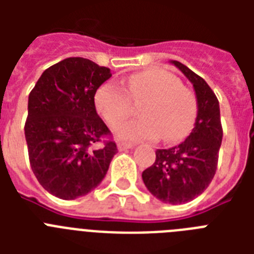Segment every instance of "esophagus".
<instances>
[{
  "instance_id": "34e87169",
  "label": "esophagus",
  "mask_w": 254,
  "mask_h": 254,
  "mask_svg": "<svg viewBox=\"0 0 254 254\" xmlns=\"http://www.w3.org/2000/svg\"><path fill=\"white\" fill-rule=\"evenodd\" d=\"M134 146L133 143H129V142H124V141H119L117 142V149L120 151H124V150H127V149H131V147Z\"/></svg>"
}]
</instances>
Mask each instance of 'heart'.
<instances>
[{
  "mask_svg": "<svg viewBox=\"0 0 254 254\" xmlns=\"http://www.w3.org/2000/svg\"><path fill=\"white\" fill-rule=\"evenodd\" d=\"M128 93L115 81L97 88L95 105L109 125L115 127L133 112V103L139 104L142 117L130 120L116 127V135L127 141H155L169 143L186 138L192 130L197 115V101L192 92L183 88L173 73L151 68L131 75L127 80Z\"/></svg>",
  "mask_w": 254,
  "mask_h": 254,
  "instance_id": "heart-1",
  "label": "heart"
}]
</instances>
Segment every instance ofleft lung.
<instances>
[{"mask_svg":"<svg viewBox=\"0 0 254 254\" xmlns=\"http://www.w3.org/2000/svg\"><path fill=\"white\" fill-rule=\"evenodd\" d=\"M193 87L197 115L192 131L170 149L155 151V162L142 173L146 189L169 204H183L199 196L216 173L223 139L219 100L203 77L181 62L171 61Z\"/></svg>","mask_w":254,"mask_h":254,"instance_id":"1","label":"left lung"}]
</instances>
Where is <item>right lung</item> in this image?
I'll use <instances>...</instances> for the list:
<instances>
[{
	"mask_svg": "<svg viewBox=\"0 0 254 254\" xmlns=\"http://www.w3.org/2000/svg\"><path fill=\"white\" fill-rule=\"evenodd\" d=\"M111 69L84 58H67L42 73L29 95L25 137L30 166L42 187L72 200L96 189L117 153L99 117L95 93Z\"/></svg>",
	"mask_w": 254,
	"mask_h": 254,
	"instance_id": "1",
	"label": "right lung"
}]
</instances>
